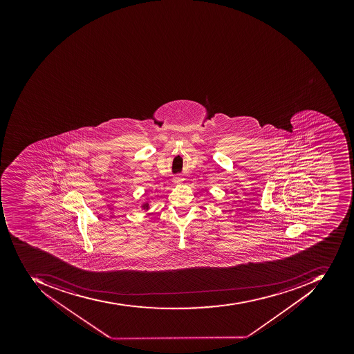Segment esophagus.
Returning <instances> with one entry per match:
<instances>
[{"label":"esophagus","mask_w":354,"mask_h":354,"mask_svg":"<svg viewBox=\"0 0 354 354\" xmlns=\"http://www.w3.org/2000/svg\"><path fill=\"white\" fill-rule=\"evenodd\" d=\"M184 178H180V176H176V178H174V183L176 184V185H178V184L182 183L183 182Z\"/></svg>","instance_id":"obj_1"}]
</instances>
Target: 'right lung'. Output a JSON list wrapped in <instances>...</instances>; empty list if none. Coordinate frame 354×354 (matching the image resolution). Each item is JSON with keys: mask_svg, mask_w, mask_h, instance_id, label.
I'll list each match as a JSON object with an SVG mask.
<instances>
[{"mask_svg": "<svg viewBox=\"0 0 354 354\" xmlns=\"http://www.w3.org/2000/svg\"><path fill=\"white\" fill-rule=\"evenodd\" d=\"M142 208H143L144 210H147V209L149 208V205H148V203H143Z\"/></svg>", "mask_w": 354, "mask_h": 354, "instance_id": "obj_1", "label": "right lung"}]
</instances>
